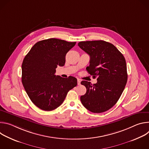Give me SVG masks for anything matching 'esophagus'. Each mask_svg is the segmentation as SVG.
<instances>
[{"instance_id":"34e87169","label":"esophagus","mask_w":149,"mask_h":149,"mask_svg":"<svg viewBox=\"0 0 149 149\" xmlns=\"http://www.w3.org/2000/svg\"><path fill=\"white\" fill-rule=\"evenodd\" d=\"M77 84H78V86H79V85L81 84V81H80L79 79H78V80H77Z\"/></svg>"}]
</instances>
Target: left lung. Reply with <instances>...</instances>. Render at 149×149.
Returning a JSON list of instances; mask_svg holds the SVG:
<instances>
[{
	"mask_svg": "<svg viewBox=\"0 0 149 149\" xmlns=\"http://www.w3.org/2000/svg\"><path fill=\"white\" fill-rule=\"evenodd\" d=\"M81 49L90 56L87 71L97 82L82 81L87 92L80 97L82 105L92 113L109 110L116 104L127 81V65L123 54L112 44L104 40L81 41Z\"/></svg>",
	"mask_w": 149,
	"mask_h": 149,
	"instance_id": "obj_1",
	"label": "left lung"
}]
</instances>
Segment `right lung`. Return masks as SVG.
I'll list each match as a JSON object with an SVG mask.
<instances>
[{"mask_svg": "<svg viewBox=\"0 0 149 149\" xmlns=\"http://www.w3.org/2000/svg\"><path fill=\"white\" fill-rule=\"evenodd\" d=\"M76 42L50 38L39 41L25 56L22 64V82L32 102L40 109L52 111L64 101L76 87L74 77L55 75L56 68L65 65L67 53Z\"/></svg>", "mask_w": 149, "mask_h": 149, "instance_id": "obj_1", "label": "right lung"}]
</instances>
